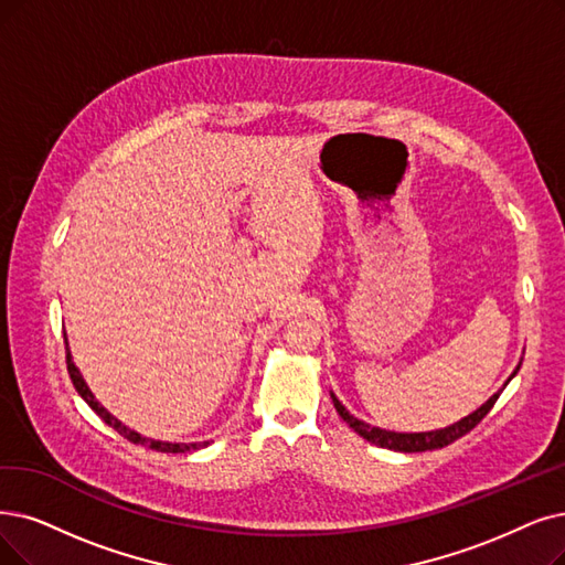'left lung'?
I'll return each mask as SVG.
<instances>
[{
    "label": "left lung",
    "instance_id": "obj_1",
    "mask_svg": "<svg viewBox=\"0 0 565 565\" xmlns=\"http://www.w3.org/2000/svg\"><path fill=\"white\" fill-rule=\"evenodd\" d=\"M519 366H522V364H519ZM519 366L514 369V373L510 375V380L516 375ZM505 385H508V382H505ZM505 385H503V387H505ZM501 392H503V390H501ZM501 392H495L484 405H480V408H478L476 413H470L468 417L459 419L457 424L445 426V428H436V431H424V434H396V431H385V428H377V426H371V424H366V422H361V419L352 417V415L345 411V405H343L341 401H338L333 394H331V398H333L335 413L341 415L343 422H348L350 428H354V431H356L361 438H366L369 443H373V445H377V447L394 449V452H426V449H440V447H445V445H449V443H455L457 438L466 436L468 431H472V428H476V426L487 417V413L493 408V403L499 401Z\"/></svg>",
    "mask_w": 565,
    "mask_h": 565
}]
</instances>
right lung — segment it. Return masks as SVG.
Instances as JSON below:
<instances>
[{
  "label": "right lung",
  "instance_id": "add662e5",
  "mask_svg": "<svg viewBox=\"0 0 565 565\" xmlns=\"http://www.w3.org/2000/svg\"><path fill=\"white\" fill-rule=\"evenodd\" d=\"M64 345H66V335H64ZM66 371H70V377H72V382H74V387H76V392L83 396V401L89 405V408H93L108 426H113L116 428V431L120 434V436H125L127 440H131V443H141V445H146V447H150V449H157V452H173V455H178V452H190V449H196L199 447V443H162V440H152V438H143L141 434H137V431H131V428H127L122 422H118L116 417H113L104 405L95 398V394L89 392V387L85 385V380H83V375H81V371L76 369V364L72 361V352H70V345H66Z\"/></svg>",
  "mask_w": 565,
  "mask_h": 565
}]
</instances>
